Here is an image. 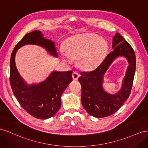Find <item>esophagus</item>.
<instances>
[{
  "mask_svg": "<svg viewBox=\"0 0 148 148\" xmlns=\"http://www.w3.org/2000/svg\"><path fill=\"white\" fill-rule=\"evenodd\" d=\"M79 77V75L78 73H77V72H73V73H72V78H73V79L74 80L78 79V78Z\"/></svg>",
  "mask_w": 148,
  "mask_h": 148,
  "instance_id": "34e87169",
  "label": "esophagus"
}]
</instances>
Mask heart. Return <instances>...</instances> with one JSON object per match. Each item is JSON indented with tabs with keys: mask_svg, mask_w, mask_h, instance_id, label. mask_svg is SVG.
Wrapping results in <instances>:
<instances>
[{
	"mask_svg": "<svg viewBox=\"0 0 148 148\" xmlns=\"http://www.w3.org/2000/svg\"><path fill=\"white\" fill-rule=\"evenodd\" d=\"M64 51L71 58L77 59V64L80 68L91 70L104 59L107 44L104 39L96 34H84L69 38L65 42ZM69 57L65 54L62 56L65 61L70 62Z\"/></svg>",
	"mask_w": 148,
	"mask_h": 148,
	"instance_id": "obj_1",
	"label": "heart"
}]
</instances>
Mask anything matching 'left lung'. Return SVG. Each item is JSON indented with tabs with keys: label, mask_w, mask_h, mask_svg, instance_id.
I'll list each match as a JSON object with an SVG mask.
<instances>
[{
	"label": "left lung",
	"mask_w": 148,
	"mask_h": 148,
	"mask_svg": "<svg viewBox=\"0 0 148 148\" xmlns=\"http://www.w3.org/2000/svg\"><path fill=\"white\" fill-rule=\"evenodd\" d=\"M112 48L102 63L90 71H83L78 78L82 85V104L88 112L97 118L108 117L116 112L130 95L136 70V57L133 48L119 33L113 37ZM124 56L129 66L121 90L110 95L102 88L103 75L115 58Z\"/></svg>",
	"instance_id": "left-lung-1"
}]
</instances>
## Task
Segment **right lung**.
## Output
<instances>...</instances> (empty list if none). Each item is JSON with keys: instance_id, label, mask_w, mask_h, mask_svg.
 <instances>
[{"instance_id": "right-lung-1", "label": "right lung", "mask_w": 148, "mask_h": 148, "mask_svg": "<svg viewBox=\"0 0 148 148\" xmlns=\"http://www.w3.org/2000/svg\"><path fill=\"white\" fill-rule=\"evenodd\" d=\"M26 44H36L45 48L50 54L57 57L54 42L43 38L39 31L26 34L18 43L10 58V82L15 96L28 114L39 119H47L54 115L61 106V96L72 82V71H53L39 84L28 85L16 68L15 57L18 49Z\"/></svg>"}]
</instances>
